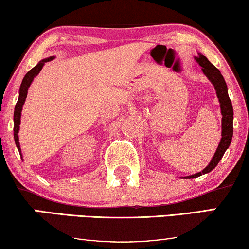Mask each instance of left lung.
Instances as JSON below:
<instances>
[{
    "mask_svg": "<svg viewBox=\"0 0 249 249\" xmlns=\"http://www.w3.org/2000/svg\"><path fill=\"white\" fill-rule=\"evenodd\" d=\"M195 60L197 61V63L202 67L204 74L209 78V80L213 84V86L216 90V96L219 98L220 102L221 114H222V132H221L222 138H221L220 144L217 146L216 152L214 153V156L213 159L211 160L210 164L207 165L202 172L185 177L186 179L197 178V177L212 171V170L217 165V163L221 161L224 152L229 148L231 141H232L233 134V108L229 98V95H228V87L226 81H224L223 76L221 74L220 70L214 67L213 64L207 60V57L204 56L203 54L198 53V56H195Z\"/></svg>",
    "mask_w": 249,
    "mask_h": 249,
    "instance_id": "obj_1",
    "label": "left lung"
}]
</instances>
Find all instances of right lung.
<instances>
[{"label":"right lung","mask_w":249,"mask_h":249,"mask_svg":"<svg viewBox=\"0 0 249 249\" xmlns=\"http://www.w3.org/2000/svg\"><path fill=\"white\" fill-rule=\"evenodd\" d=\"M53 59H54V56H51V57H47V59L39 61L37 66L34 67L32 70H29L28 72L26 73V76L23 77V79H22L21 85H20L19 98H18V102H17L16 107H15V113H13V122H15V125H13V137H15L16 146H17V148H18L20 154H21V148H20V144H19L18 132H19V128H20L19 125H20V118H21L22 105L26 101L27 93H28V88L30 86V84L33 83L34 78H35L37 74L39 73V71L42 70L44 64H45L46 62H49V61H52Z\"/></svg>","instance_id":"1"}]
</instances>
